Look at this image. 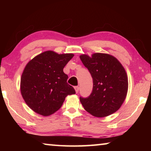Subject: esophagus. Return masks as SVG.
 <instances>
[{
  "instance_id": "1",
  "label": "esophagus",
  "mask_w": 151,
  "mask_h": 151,
  "mask_svg": "<svg viewBox=\"0 0 151 151\" xmlns=\"http://www.w3.org/2000/svg\"><path fill=\"white\" fill-rule=\"evenodd\" d=\"M75 89L76 93H78V91H79V87H78V86H75Z\"/></svg>"
}]
</instances>
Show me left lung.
Listing matches in <instances>:
<instances>
[{
  "label": "left lung",
  "mask_w": 151,
  "mask_h": 151,
  "mask_svg": "<svg viewBox=\"0 0 151 151\" xmlns=\"http://www.w3.org/2000/svg\"><path fill=\"white\" fill-rule=\"evenodd\" d=\"M80 58L91 73L93 90L87 97L80 96L86 111L96 117L109 116L123 103L128 90V78L124 68L115 57L103 53L86 55Z\"/></svg>",
  "instance_id": "obj_1"
}]
</instances>
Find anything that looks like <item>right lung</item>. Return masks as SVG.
<instances>
[{
  "mask_svg": "<svg viewBox=\"0 0 151 151\" xmlns=\"http://www.w3.org/2000/svg\"><path fill=\"white\" fill-rule=\"evenodd\" d=\"M73 57V54L58 55L49 50L27 64L20 80V91L32 111L42 116L50 115L60 108L66 96L76 93L63 72Z\"/></svg>",
  "mask_w": 151,
  "mask_h": 151,
  "instance_id": "add662e5",
  "label": "right lung"
}]
</instances>
